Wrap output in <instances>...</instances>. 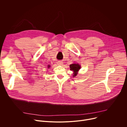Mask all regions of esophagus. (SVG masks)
<instances>
[{
  "label": "esophagus",
  "mask_w": 127,
  "mask_h": 127,
  "mask_svg": "<svg viewBox=\"0 0 127 127\" xmlns=\"http://www.w3.org/2000/svg\"><path fill=\"white\" fill-rule=\"evenodd\" d=\"M63 62L62 61H59L57 62V64H58V65L62 66V65H63Z\"/></svg>",
  "instance_id": "obj_1"
}]
</instances>
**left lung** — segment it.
<instances>
[{
	"label": "left lung",
	"mask_w": 127,
	"mask_h": 127,
	"mask_svg": "<svg viewBox=\"0 0 127 127\" xmlns=\"http://www.w3.org/2000/svg\"><path fill=\"white\" fill-rule=\"evenodd\" d=\"M70 70H72L73 71V76L74 77L77 75L78 73V71L79 70V69L81 68L80 65L78 64V63H73L70 65Z\"/></svg>",
	"instance_id": "obj_1"
}]
</instances>
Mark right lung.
I'll use <instances>...</instances> for the list:
<instances>
[{
	"instance_id": "add662e5",
	"label": "right lung",
	"mask_w": 127,
	"mask_h": 127,
	"mask_svg": "<svg viewBox=\"0 0 127 127\" xmlns=\"http://www.w3.org/2000/svg\"><path fill=\"white\" fill-rule=\"evenodd\" d=\"M48 68H49V67H50V65H48Z\"/></svg>"
}]
</instances>
